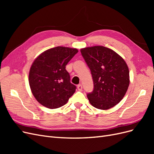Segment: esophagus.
Returning <instances> with one entry per match:
<instances>
[{"mask_svg":"<svg viewBox=\"0 0 154 154\" xmlns=\"http://www.w3.org/2000/svg\"><path fill=\"white\" fill-rule=\"evenodd\" d=\"M77 87H78V91H82V84H79V85H78V86H77Z\"/></svg>","mask_w":154,"mask_h":154,"instance_id":"1","label":"esophagus"}]
</instances>
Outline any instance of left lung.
Masks as SVG:
<instances>
[{
  "instance_id": "left-lung-1",
  "label": "left lung",
  "mask_w": 154,
  "mask_h": 154,
  "mask_svg": "<svg viewBox=\"0 0 154 154\" xmlns=\"http://www.w3.org/2000/svg\"><path fill=\"white\" fill-rule=\"evenodd\" d=\"M80 51L94 83V89L87 94L91 104L106 110L119 103L130 83L128 67L123 58L103 46L85 48Z\"/></svg>"
}]
</instances>
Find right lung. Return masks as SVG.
I'll return each instance as SVG.
<instances>
[{
  "instance_id": "1",
  "label": "right lung",
  "mask_w": 154,
  "mask_h": 154,
  "mask_svg": "<svg viewBox=\"0 0 154 154\" xmlns=\"http://www.w3.org/2000/svg\"><path fill=\"white\" fill-rule=\"evenodd\" d=\"M78 51L56 47L40 54L32 63L29 83L32 94L43 106L53 109L67 103L76 87L70 82L66 66Z\"/></svg>"
}]
</instances>
